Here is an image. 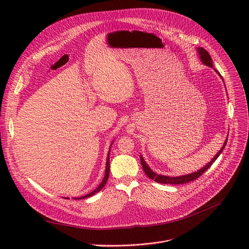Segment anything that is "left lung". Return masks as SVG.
<instances>
[{
	"instance_id": "1",
	"label": "left lung",
	"mask_w": 249,
	"mask_h": 249,
	"mask_svg": "<svg viewBox=\"0 0 249 249\" xmlns=\"http://www.w3.org/2000/svg\"><path fill=\"white\" fill-rule=\"evenodd\" d=\"M197 52L199 54V57H200V60L202 61L203 64H205L206 66L208 67H211L213 68V62H212V58L210 56V54L208 53V51H206L204 48L202 47H198L197 48ZM216 72L219 74V76L222 78V76L220 75V73L218 72L217 70H215ZM223 79V78H222ZM227 141L228 139L225 141V143L223 145V147L221 148V150L218 152V154L212 159V160L210 162H208L205 166H203L202 168H200L199 170L195 171V172H192V173H189V174H185V175H180V176H176V177H170V176H167V175H161V174H157L155 171H153L150 166L147 164V162L145 161L143 156H140V159H141V163H142V166H143V169L145 171V173L147 174V176L149 177V178H151L152 180L158 182V183H162V184H184V183H187V182H190V181H193L195 179H197L198 177H200L208 168H210V166L214 163V161L219 158V156L222 154L223 150L225 149L226 145H227Z\"/></svg>"
}]
</instances>
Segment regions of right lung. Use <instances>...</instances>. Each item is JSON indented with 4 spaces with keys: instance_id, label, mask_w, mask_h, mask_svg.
Returning a JSON list of instances; mask_svg holds the SVG:
<instances>
[{
    "instance_id": "right-lung-1",
    "label": "right lung",
    "mask_w": 249,
    "mask_h": 249,
    "mask_svg": "<svg viewBox=\"0 0 249 249\" xmlns=\"http://www.w3.org/2000/svg\"><path fill=\"white\" fill-rule=\"evenodd\" d=\"M112 145V144H111ZM111 148V147H110ZM110 148H109V151H108V154H107V160H106V166H105V174H104V177H103V179H102V181H101V183L93 190V191H91L90 193H89V194H87V195H85V196H82V197H79V198H74V199H77V200H79V199H86V198H88V197H91L92 195H94V194H96L98 191H100L103 187H104V185L106 184V182H107V180H108V177H109V153H110ZM66 199H69V198H66Z\"/></svg>"
}]
</instances>
